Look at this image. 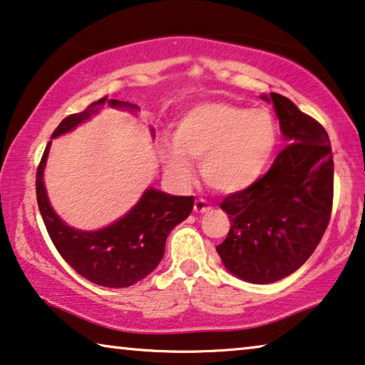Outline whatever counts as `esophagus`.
I'll list each match as a JSON object with an SVG mask.
<instances>
[{
	"label": "esophagus",
	"instance_id": "1",
	"mask_svg": "<svg viewBox=\"0 0 365 365\" xmlns=\"http://www.w3.org/2000/svg\"><path fill=\"white\" fill-rule=\"evenodd\" d=\"M210 209H212V205H210L205 199H197L194 202V212H197V214L209 212Z\"/></svg>",
	"mask_w": 365,
	"mask_h": 365
}]
</instances>
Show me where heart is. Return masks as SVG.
Listing matches in <instances>:
<instances>
[{
  "mask_svg": "<svg viewBox=\"0 0 365 365\" xmlns=\"http://www.w3.org/2000/svg\"><path fill=\"white\" fill-rule=\"evenodd\" d=\"M173 140L160 146V158L174 181L191 184L192 161H200L202 178L210 187L239 192L267 171L277 150L278 126L267 108L207 102L181 115Z\"/></svg>",
  "mask_w": 365,
  "mask_h": 365,
  "instance_id": "b5f03b06",
  "label": "heart"
}]
</instances>
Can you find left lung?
<instances>
[{
  "instance_id": "left-lung-1",
  "label": "left lung",
  "mask_w": 365,
  "mask_h": 365,
  "mask_svg": "<svg viewBox=\"0 0 365 365\" xmlns=\"http://www.w3.org/2000/svg\"><path fill=\"white\" fill-rule=\"evenodd\" d=\"M287 146L265 176L227 195L230 230L215 247L224 267L248 283L278 282L311 257L329 224L334 161L326 130L292 100L272 92Z\"/></svg>"
}]
</instances>
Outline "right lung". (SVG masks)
Here are the masks:
<instances>
[{
    "mask_svg": "<svg viewBox=\"0 0 365 365\" xmlns=\"http://www.w3.org/2000/svg\"><path fill=\"white\" fill-rule=\"evenodd\" d=\"M105 105L130 112L140 110L135 103L103 97L88 105L83 112L68 115L62 120L51 138L76 130ZM151 133H155V130H151ZM51 143L52 141L47 143L38 168L36 195L46 229L62 258L78 274L100 287L126 288L148 277L165 255L170 232L191 214L194 195H171L160 189L148 187L138 202L113 224L98 230L76 229L56 214L47 197L44 168Z\"/></svg>",
    "mask_w": 365,
    "mask_h": 365,
    "instance_id": "add662e5",
    "label": "right lung"
}]
</instances>
